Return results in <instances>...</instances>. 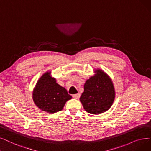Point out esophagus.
Here are the masks:
<instances>
[{
    "label": "esophagus",
    "instance_id": "1",
    "mask_svg": "<svg viewBox=\"0 0 151 151\" xmlns=\"http://www.w3.org/2000/svg\"><path fill=\"white\" fill-rule=\"evenodd\" d=\"M80 97V94L78 93V94H73V97L74 98V99H78Z\"/></svg>",
    "mask_w": 151,
    "mask_h": 151
}]
</instances>
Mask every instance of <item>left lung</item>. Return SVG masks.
<instances>
[{
  "label": "left lung",
  "instance_id": "8db88e82",
  "mask_svg": "<svg viewBox=\"0 0 151 151\" xmlns=\"http://www.w3.org/2000/svg\"><path fill=\"white\" fill-rule=\"evenodd\" d=\"M115 94L110 78L102 70H97L95 75L84 84L80 100L87 112L98 114L109 110L114 101Z\"/></svg>",
  "mask_w": 151,
  "mask_h": 151
}]
</instances>
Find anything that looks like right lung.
<instances>
[{
  "label": "right lung",
  "instance_id": "right-lung-1",
  "mask_svg": "<svg viewBox=\"0 0 151 151\" xmlns=\"http://www.w3.org/2000/svg\"><path fill=\"white\" fill-rule=\"evenodd\" d=\"M71 96L64 88L56 83L50 72L44 73L38 80L32 93L36 106L42 111L53 114L62 110Z\"/></svg>",
  "mask_w": 151,
  "mask_h": 151
}]
</instances>
